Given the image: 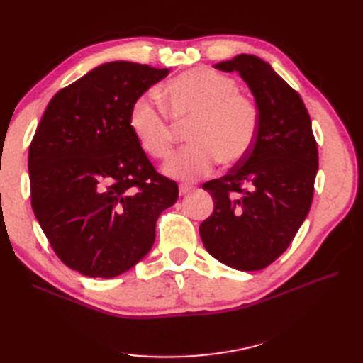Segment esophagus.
I'll list each match as a JSON object with an SVG mask.
<instances>
[{"instance_id": "esophagus-1", "label": "esophagus", "mask_w": 363, "mask_h": 363, "mask_svg": "<svg viewBox=\"0 0 363 363\" xmlns=\"http://www.w3.org/2000/svg\"><path fill=\"white\" fill-rule=\"evenodd\" d=\"M179 191H180V195H186V194L192 192L194 188H192V186H189V184H180L179 186Z\"/></svg>"}]
</instances>
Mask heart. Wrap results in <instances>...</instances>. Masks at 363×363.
I'll list each match as a JSON object with an SVG mask.
<instances>
[{
  "label": "heart",
  "instance_id": "1",
  "mask_svg": "<svg viewBox=\"0 0 363 363\" xmlns=\"http://www.w3.org/2000/svg\"><path fill=\"white\" fill-rule=\"evenodd\" d=\"M164 104L175 121H192V144L174 152L164 164L169 177L195 182L211 174L221 159H245L257 136L259 112L238 83L208 68H195L172 79L163 89ZM166 108L151 95L131 106L128 127L138 145L152 159H164L172 145V124Z\"/></svg>",
  "mask_w": 363,
  "mask_h": 363
}]
</instances>
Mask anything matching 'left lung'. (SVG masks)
Masks as SVG:
<instances>
[{
  "label": "left lung",
  "mask_w": 363,
  "mask_h": 363,
  "mask_svg": "<svg viewBox=\"0 0 363 363\" xmlns=\"http://www.w3.org/2000/svg\"><path fill=\"white\" fill-rule=\"evenodd\" d=\"M215 68L242 77L256 100L259 128L248 156L203 184L215 208L200 236L224 265L259 271L283 255L311 211L316 140L301 96L268 62L239 54Z\"/></svg>",
  "instance_id": "8db88e82"
}]
</instances>
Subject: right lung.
I'll return each mask as SVG.
<instances>
[{"label":"right lung","mask_w":363,"mask_h":363,"mask_svg":"<svg viewBox=\"0 0 363 363\" xmlns=\"http://www.w3.org/2000/svg\"><path fill=\"white\" fill-rule=\"evenodd\" d=\"M169 69L108 62L52 96L30 144L31 207L57 257L112 279L144 259L179 199L128 127L131 106Z\"/></svg>","instance_id":"right-lung-1"}]
</instances>
